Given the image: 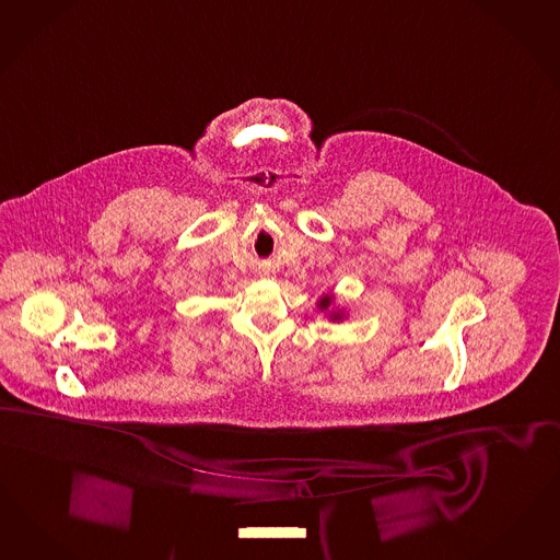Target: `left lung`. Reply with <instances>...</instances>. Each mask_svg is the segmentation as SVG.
<instances>
[{"mask_svg": "<svg viewBox=\"0 0 560 560\" xmlns=\"http://www.w3.org/2000/svg\"><path fill=\"white\" fill-rule=\"evenodd\" d=\"M332 300H335L332 295H324V298H320V302H318V307H320V310H328L330 304H332ZM340 318H342V312H332V314H330V320H337V323H339Z\"/></svg>", "mask_w": 560, "mask_h": 560, "instance_id": "left-lung-1", "label": "left lung"}]
</instances>
